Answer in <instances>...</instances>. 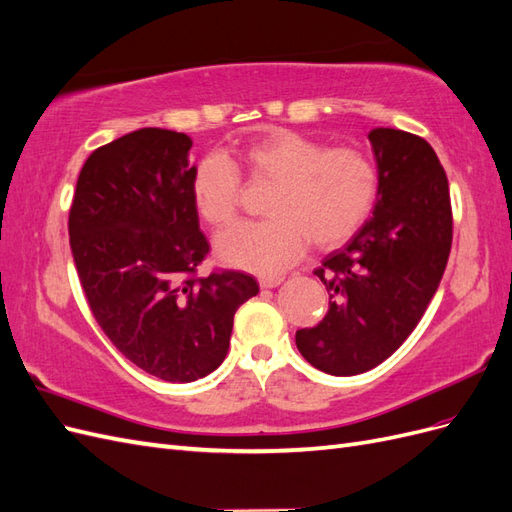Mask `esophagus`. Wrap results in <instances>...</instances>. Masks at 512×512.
<instances>
[{"mask_svg":"<svg viewBox=\"0 0 512 512\" xmlns=\"http://www.w3.org/2000/svg\"><path fill=\"white\" fill-rule=\"evenodd\" d=\"M282 282H284L282 275H262L258 280L260 288H275V286H280Z\"/></svg>","mask_w":512,"mask_h":512,"instance_id":"esophagus-1","label":"esophagus"}]
</instances>
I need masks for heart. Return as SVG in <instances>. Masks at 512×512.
Listing matches in <instances>:
<instances>
[{
  "label": "heart",
  "instance_id": "obj_1",
  "mask_svg": "<svg viewBox=\"0 0 512 512\" xmlns=\"http://www.w3.org/2000/svg\"><path fill=\"white\" fill-rule=\"evenodd\" d=\"M239 166L252 185H271L267 220L239 226L218 241L230 267L277 273L297 262L309 241L318 250L346 243L374 211L380 173L369 153L331 147L294 130L275 128L239 151ZM243 183L220 153L203 158L192 175V203L211 230L239 220Z\"/></svg>",
  "mask_w": 512,
  "mask_h": 512
}]
</instances>
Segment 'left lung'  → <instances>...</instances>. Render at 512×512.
<instances>
[{"label": "left lung", "instance_id": "left-lung-1", "mask_svg": "<svg viewBox=\"0 0 512 512\" xmlns=\"http://www.w3.org/2000/svg\"><path fill=\"white\" fill-rule=\"evenodd\" d=\"M380 190L374 218L314 271L329 312L297 331L307 363L331 376L374 369L406 342L436 294L453 243L448 179L425 138L369 132Z\"/></svg>", "mask_w": 512, "mask_h": 512}]
</instances>
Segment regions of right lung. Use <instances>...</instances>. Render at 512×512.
I'll return each mask as SVG.
<instances>
[{"label": "right lung", "mask_w": 512, "mask_h": 512, "mask_svg": "<svg viewBox=\"0 0 512 512\" xmlns=\"http://www.w3.org/2000/svg\"><path fill=\"white\" fill-rule=\"evenodd\" d=\"M188 134L143 128L98 147L76 181L68 232L91 314L147 374L194 382L218 369L252 275L198 267L209 254L192 203Z\"/></svg>", "instance_id": "add662e5"}]
</instances>
